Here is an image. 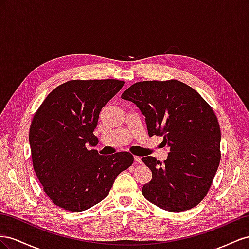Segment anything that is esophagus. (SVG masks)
Masks as SVG:
<instances>
[{
    "instance_id": "obj_1",
    "label": "esophagus",
    "mask_w": 249,
    "mask_h": 249,
    "mask_svg": "<svg viewBox=\"0 0 249 249\" xmlns=\"http://www.w3.org/2000/svg\"><path fill=\"white\" fill-rule=\"evenodd\" d=\"M133 159H134V162H137V164H141V162H142V160H141L140 156L134 155Z\"/></svg>"
}]
</instances>
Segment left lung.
I'll return each instance as SVG.
<instances>
[{
  "mask_svg": "<svg viewBox=\"0 0 249 249\" xmlns=\"http://www.w3.org/2000/svg\"><path fill=\"white\" fill-rule=\"evenodd\" d=\"M145 116L149 137H164L170 152L161 164L153 156L142 161L152 179L142 193L169 212L187 211L207 196L221 159L219 122L210 104L178 80L140 81L121 95Z\"/></svg>",
  "mask_w": 249,
  "mask_h": 249,
  "instance_id": "1",
  "label": "left lung"
}]
</instances>
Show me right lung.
Instances as JSON below:
<instances>
[{
    "label": "right lung",
    "instance_id": "obj_1",
    "mask_svg": "<svg viewBox=\"0 0 249 249\" xmlns=\"http://www.w3.org/2000/svg\"><path fill=\"white\" fill-rule=\"evenodd\" d=\"M117 79L70 80L50 93L29 131L33 169L57 207L82 212L108 195L116 177L133 162L129 152L100 155L93 133L103 106L122 89Z\"/></svg>",
    "mask_w": 249,
    "mask_h": 249
}]
</instances>
